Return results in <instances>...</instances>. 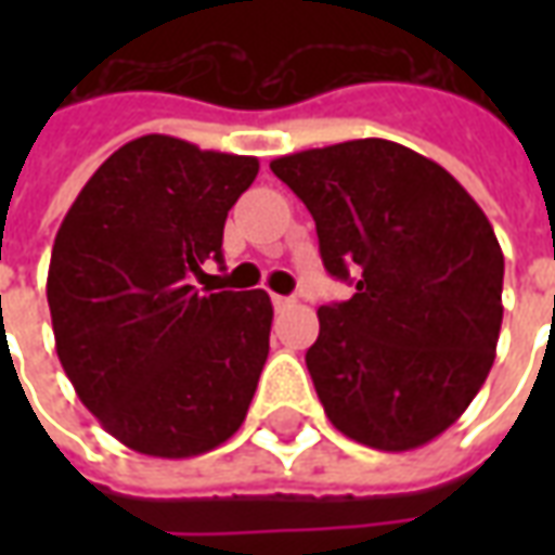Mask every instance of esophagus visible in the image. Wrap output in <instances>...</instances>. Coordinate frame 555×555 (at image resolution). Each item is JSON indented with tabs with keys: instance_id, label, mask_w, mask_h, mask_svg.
<instances>
[{
	"instance_id": "esophagus-1",
	"label": "esophagus",
	"mask_w": 555,
	"mask_h": 555,
	"mask_svg": "<svg viewBox=\"0 0 555 555\" xmlns=\"http://www.w3.org/2000/svg\"><path fill=\"white\" fill-rule=\"evenodd\" d=\"M273 306H276V309H288V306H294V297H282V294H273Z\"/></svg>"
}]
</instances>
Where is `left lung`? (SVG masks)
Instances as JSON below:
<instances>
[{"mask_svg":"<svg viewBox=\"0 0 555 555\" xmlns=\"http://www.w3.org/2000/svg\"><path fill=\"white\" fill-rule=\"evenodd\" d=\"M309 207L324 267L357 282L318 309L314 392L345 437L410 452L454 425L488 380L502 326L500 241L440 163L389 139L270 163Z\"/></svg>","mask_w":555,"mask_h":555,"instance_id":"1","label":"left lung"}]
</instances>
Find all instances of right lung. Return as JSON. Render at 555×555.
<instances>
[{
  "label": "right lung",
  "instance_id": "1",
  "mask_svg": "<svg viewBox=\"0 0 555 555\" xmlns=\"http://www.w3.org/2000/svg\"><path fill=\"white\" fill-rule=\"evenodd\" d=\"M258 159L139 137L79 190L47 273L55 353L106 434L193 457L241 428L270 353L267 291L193 285Z\"/></svg>",
  "mask_w": 555,
  "mask_h": 555
}]
</instances>
